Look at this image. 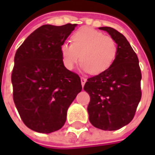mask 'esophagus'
I'll return each instance as SVG.
<instances>
[{"label": "esophagus", "mask_w": 155, "mask_h": 155, "mask_svg": "<svg viewBox=\"0 0 155 155\" xmlns=\"http://www.w3.org/2000/svg\"><path fill=\"white\" fill-rule=\"evenodd\" d=\"M81 84H82V86H84V84H85V82H86V81H87V80H86L85 78L81 77Z\"/></svg>", "instance_id": "34e87169"}]
</instances>
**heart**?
<instances>
[{"label":"heart","mask_w":155,"mask_h":155,"mask_svg":"<svg viewBox=\"0 0 155 155\" xmlns=\"http://www.w3.org/2000/svg\"><path fill=\"white\" fill-rule=\"evenodd\" d=\"M72 44L63 43L61 54L64 67L71 71L80 60L81 69L92 74H99L109 68L115 60L117 45L110 36L92 28L80 29L72 35Z\"/></svg>","instance_id":"heart-1"}]
</instances>
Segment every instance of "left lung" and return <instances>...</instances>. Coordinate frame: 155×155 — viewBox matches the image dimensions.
I'll return each mask as SVG.
<instances>
[{
	"mask_svg": "<svg viewBox=\"0 0 155 155\" xmlns=\"http://www.w3.org/2000/svg\"><path fill=\"white\" fill-rule=\"evenodd\" d=\"M117 45L115 60L108 70L89 78L84 90L91 96L87 107L92 125L103 130H117L133 120L141 99V72L137 54L121 33L100 27Z\"/></svg>",
	"mask_w": 155,
	"mask_h": 155,
	"instance_id": "left-lung-1",
	"label": "left lung"
}]
</instances>
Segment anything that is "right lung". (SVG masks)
Wrapping results in <instances>:
<instances>
[{"mask_svg": "<svg viewBox=\"0 0 155 155\" xmlns=\"http://www.w3.org/2000/svg\"><path fill=\"white\" fill-rule=\"evenodd\" d=\"M77 24L41 25L25 39L14 58L13 100L29 129L50 134L61 129L82 90L81 78L64 67L61 45Z\"/></svg>", "mask_w": 155, "mask_h": 155, "instance_id": "1", "label": "right lung"}]
</instances>
